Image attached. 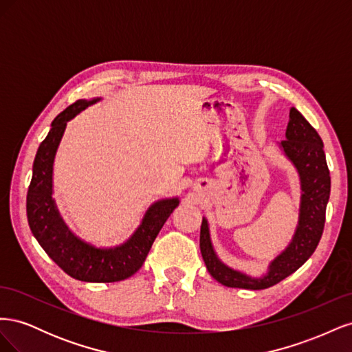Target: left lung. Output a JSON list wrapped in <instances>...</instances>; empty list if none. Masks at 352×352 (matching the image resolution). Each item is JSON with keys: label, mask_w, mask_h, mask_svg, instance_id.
Listing matches in <instances>:
<instances>
[{"label": "left lung", "mask_w": 352, "mask_h": 352, "mask_svg": "<svg viewBox=\"0 0 352 352\" xmlns=\"http://www.w3.org/2000/svg\"><path fill=\"white\" fill-rule=\"evenodd\" d=\"M280 148L295 166L301 182L300 220L291 243L276 257L261 278H251L221 263L212 248L208 221L204 217L199 233V248L208 273L221 285L242 289H265L296 272L311 257L320 242L330 195V173L323 151V141L314 127L295 107L289 111L286 140Z\"/></svg>", "instance_id": "obj_1"}]
</instances>
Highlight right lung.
<instances>
[{
	"label": "right lung",
	"mask_w": 352,
	"mask_h": 352,
	"mask_svg": "<svg viewBox=\"0 0 352 352\" xmlns=\"http://www.w3.org/2000/svg\"><path fill=\"white\" fill-rule=\"evenodd\" d=\"M100 100H78L52 120L51 129L35 155L26 212L34 236L61 270L82 282L109 283L131 278L142 267L158 232L179 206V198L155 201L146 210L133 235L114 248L94 247L67 228L52 198V166L67 122Z\"/></svg>",
	"instance_id": "right-lung-1"
}]
</instances>
